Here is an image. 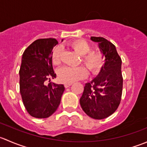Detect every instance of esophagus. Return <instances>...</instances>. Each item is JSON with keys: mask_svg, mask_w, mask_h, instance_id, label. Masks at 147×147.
I'll return each mask as SVG.
<instances>
[{"mask_svg": "<svg viewBox=\"0 0 147 147\" xmlns=\"http://www.w3.org/2000/svg\"><path fill=\"white\" fill-rule=\"evenodd\" d=\"M72 85V83H65V88H67V87H69V86Z\"/></svg>", "mask_w": 147, "mask_h": 147, "instance_id": "1", "label": "esophagus"}]
</instances>
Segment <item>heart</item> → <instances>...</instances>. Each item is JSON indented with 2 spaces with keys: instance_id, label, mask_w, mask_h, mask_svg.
<instances>
[{
  "instance_id": "b5f03b06",
  "label": "heart",
  "mask_w": 147,
  "mask_h": 147,
  "mask_svg": "<svg viewBox=\"0 0 147 147\" xmlns=\"http://www.w3.org/2000/svg\"><path fill=\"white\" fill-rule=\"evenodd\" d=\"M69 45L75 50V51L82 56V62L85 65L90 73L97 74L103 67L105 63V57L100 52L92 51L90 44L82 39L73 40L69 43ZM52 61L54 65H59L61 63V47L57 46L53 50L52 53ZM58 78L60 82L63 83H72L86 78L87 71L82 66L72 67L65 66L60 68L57 72Z\"/></svg>"
}]
</instances>
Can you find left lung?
<instances>
[{
    "mask_svg": "<svg viewBox=\"0 0 147 147\" xmlns=\"http://www.w3.org/2000/svg\"><path fill=\"white\" fill-rule=\"evenodd\" d=\"M98 44L105 63L98 75L85 84L80 99L82 110L95 119H102L114 113L119 107L122 92L121 60L116 47L102 37H91Z\"/></svg>",
    "mask_w": 147,
    "mask_h": 147,
    "instance_id": "obj_1",
    "label": "left lung"
}]
</instances>
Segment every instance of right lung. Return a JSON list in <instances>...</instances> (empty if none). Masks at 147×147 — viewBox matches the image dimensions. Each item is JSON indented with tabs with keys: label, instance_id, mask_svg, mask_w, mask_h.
I'll list each match as a JSON object with an SVG mask.
<instances>
[{
	"label": "right lung",
	"instance_id": "1",
	"mask_svg": "<svg viewBox=\"0 0 147 147\" xmlns=\"http://www.w3.org/2000/svg\"><path fill=\"white\" fill-rule=\"evenodd\" d=\"M57 43L55 38L38 39L23 54L19 71L20 92L26 110L33 117L42 119L51 116L60 105L65 91L63 84L50 82L46 85L45 82L56 77L52 53Z\"/></svg>",
	"mask_w": 147,
	"mask_h": 147
}]
</instances>
